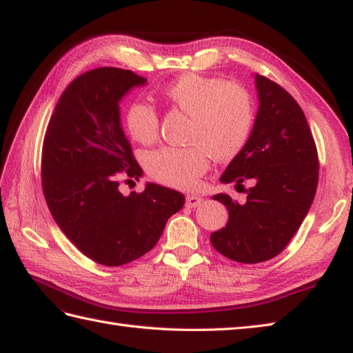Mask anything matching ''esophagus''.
<instances>
[{
    "mask_svg": "<svg viewBox=\"0 0 353 353\" xmlns=\"http://www.w3.org/2000/svg\"><path fill=\"white\" fill-rule=\"evenodd\" d=\"M203 201V199H201V196H199V195H188L186 196V206L188 208H196V206H199V204Z\"/></svg>",
    "mask_w": 353,
    "mask_h": 353,
    "instance_id": "1",
    "label": "esophagus"
}]
</instances>
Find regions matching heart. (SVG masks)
Here are the masks:
<instances>
[{
  "label": "heart",
  "mask_w": 353,
  "mask_h": 353,
  "mask_svg": "<svg viewBox=\"0 0 353 353\" xmlns=\"http://www.w3.org/2000/svg\"><path fill=\"white\" fill-rule=\"evenodd\" d=\"M170 108L191 117L188 147H162L147 157L153 179L180 190L199 183L209 168V154L224 162L237 157L252 132L254 111L247 90L221 78L186 73L161 92ZM126 126L130 137L150 144L159 135V117L152 105L135 101L128 106Z\"/></svg>",
  "instance_id": "heart-1"
}]
</instances>
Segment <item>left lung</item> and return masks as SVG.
Instances as JSON below:
<instances>
[{"label":"left lung","instance_id":"left-lung-1","mask_svg":"<svg viewBox=\"0 0 353 353\" xmlns=\"http://www.w3.org/2000/svg\"><path fill=\"white\" fill-rule=\"evenodd\" d=\"M259 111L243 150L228 163L223 183H236L247 201L216 194L228 223L210 234L214 248L239 263L278 256L298 232L314 200L319 158L313 134L298 102L274 81L256 73ZM243 183H251L245 190Z\"/></svg>","mask_w":353,"mask_h":353}]
</instances>
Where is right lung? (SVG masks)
I'll return each instance as SVG.
<instances>
[{"mask_svg": "<svg viewBox=\"0 0 353 353\" xmlns=\"http://www.w3.org/2000/svg\"><path fill=\"white\" fill-rule=\"evenodd\" d=\"M147 79L132 70H88L64 90L48 123L42 188L51 215L69 241L96 263L121 266L158 243L185 195L157 183L123 195L121 180L143 176L123 132L120 106Z\"/></svg>", "mask_w": 353, "mask_h": 353, "instance_id": "obj_1", "label": "right lung"}]
</instances>
